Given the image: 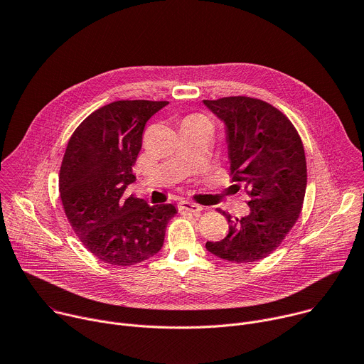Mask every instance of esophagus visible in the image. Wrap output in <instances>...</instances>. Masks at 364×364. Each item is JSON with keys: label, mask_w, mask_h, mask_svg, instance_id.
I'll return each instance as SVG.
<instances>
[{"label": "esophagus", "mask_w": 364, "mask_h": 364, "mask_svg": "<svg viewBox=\"0 0 364 364\" xmlns=\"http://www.w3.org/2000/svg\"><path fill=\"white\" fill-rule=\"evenodd\" d=\"M178 210L180 212H188V213H193V215H196V213H200L201 210H203V205H198V204H196V203H193V201H180L178 203Z\"/></svg>", "instance_id": "34e87169"}]
</instances>
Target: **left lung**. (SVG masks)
I'll list each match as a JSON object with an SVG mask.
<instances>
[{"mask_svg": "<svg viewBox=\"0 0 364 364\" xmlns=\"http://www.w3.org/2000/svg\"><path fill=\"white\" fill-rule=\"evenodd\" d=\"M223 124L236 187L250 196L247 216L229 222V233L205 249L229 262L261 261L295 225L306 188V161L291 121L269 103L247 96L203 100Z\"/></svg>", "mask_w": 364, "mask_h": 364, "instance_id": "obj_1", "label": "left lung"}]
</instances>
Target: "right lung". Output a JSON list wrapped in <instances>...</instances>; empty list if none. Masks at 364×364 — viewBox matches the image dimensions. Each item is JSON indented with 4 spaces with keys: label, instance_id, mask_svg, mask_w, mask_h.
Segmentation results:
<instances>
[{
    "label": "right lung",
    "instance_id": "add662e5",
    "mask_svg": "<svg viewBox=\"0 0 364 364\" xmlns=\"http://www.w3.org/2000/svg\"><path fill=\"white\" fill-rule=\"evenodd\" d=\"M168 105L161 100H117L90 114L69 139L59 190L75 233L99 261L131 267L159 253L174 204L149 205L125 190L146 121Z\"/></svg>",
    "mask_w": 364,
    "mask_h": 364
}]
</instances>
